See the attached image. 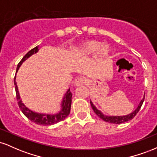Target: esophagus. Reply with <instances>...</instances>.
Instances as JSON below:
<instances>
[{"label": "esophagus", "instance_id": "34e87169", "mask_svg": "<svg viewBox=\"0 0 157 157\" xmlns=\"http://www.w3.org/2000/svg\"><path fill=\"white\" fill-rule=\"evenodd\" d=\"M86 79L85 78V77H78V78H77L76 80H75V82H74V85H75V86H83V85L86 83Z\"/></svg>", "mask_w": 157, "mask_h": 157}]
</instances>
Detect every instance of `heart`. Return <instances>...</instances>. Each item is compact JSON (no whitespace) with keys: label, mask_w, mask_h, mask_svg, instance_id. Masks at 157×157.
Returning <instances> with one entry per match:
<instances>
[{"label":"heart","mask_w":157,"mask_h":157,"mask_svg":"<svg viewBox=\"0 0 157 157\" xmlns=\"http://www.w3.org/2000/svg\"><path fill=\"white\" fill-rule=\"evenodd\" d=\"M82 55H93L97 52L98 57L101 59L106 58L109 55L110 50L108 45H102L97 40H89L80 46L79 49Z\"/></svg>","instance_id":"1"}]
</instances>
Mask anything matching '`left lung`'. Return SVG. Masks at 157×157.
<instances>
[{
    "label": "left lung",
    "mask_w": 157,
    "mask_h": 157,
    "mask_svg": "<svg viewBox=\"0 0 157 157\" xmlns=\"http://www.w3.org/2000/svg\"><path fill=\"white\" fill-rule=\"evenodd\" d=\"M144 100H145V96H144L143 99H142V100H141V102H140V105H138L137 109L135 110V111L133 113H131L128 115H126V116H117V117H114V116L108 117V116H105V115L102 114L101 111H99V110L97 109V108L93 105L92 102L90 101V103H91V108H92V109L94 110V111L95 113H96V114L99 117L101 118L102 120H104L105 122H109V123L120 124V123H123V122H128V121H129V120H132V119L134 118L135 116H136V113L139 112L140 109H141V106L142 105V103H143Z\"/></svg>",
    "instance_id": "8db88e82"
}]
</instances>
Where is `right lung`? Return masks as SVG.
<instances>
[{"instance_id":"1","label":"right lung","mask_w":157,"mask_h":157,"mask_svg":"<svg viewBox=\"0 0 157 157\" xmlns=\"http://www.w3.org/2000/svg\"><path fill=\"white\" fill-rule=\"evenodd\" d=\"M37 51H38V46H36V47L30 50L28 53H26V55L23 57L22 60L20 61L19 63L17 64L16 72L17 71L20 66H21V64H22L26 59H28L30 56H32L33 54L37 53ZM14 83H15L16 98H17V104H18L19 108L21 109V111H22L23 114H24L29 120H31L32 122L40 125H51L63 120L64 119L67 117L68 114L70 113V110H71V97H72V93L70 91V89L68 90V91L66 92L63 97V100L62 102V110H61L60 113L55 115L43 114V113H37L33 112L31 110L29 109L28 108H26V106L24 105V104H23L21 100V97H20L19 95V91L18 89H17V83H16L15 81V79H14Z\"/></svg>"}]
</instances>
